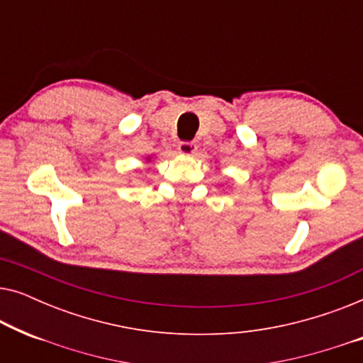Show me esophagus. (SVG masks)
<instances>
[{"label":"esophagus","mask_w":363,"mask_h":363,"mask_svg":"<svg viewBox=\"0 0 363 363\" xmlns=\"http://www.w3.org/2000/svg\"><path fill=\"white\" fill-rule=\"evenodd\" d=\"M195 152H196V143H193V142L178 143V153H182V155H193Z\"/></svg>","instance_id":"1"}]
</instances>
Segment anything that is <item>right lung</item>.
I'll list each match as a JSON object with an SVG mask.
<instances>
[{
  "label": "right lung",
  "instance_id": "right-lung-1",
  "mask_svg": "<svg viewBox=\"0 0 363 363\" xmlns=\"http://www.w3.org/2000/svg\"><path fill=\"white\" fill-rule=\"evenodd\" d=\"M147 160H148V162H150V157H148V158H147Z\"/></svg>",
  "mask_w": 363,
  "mask_h": 363
}]
</instances>
